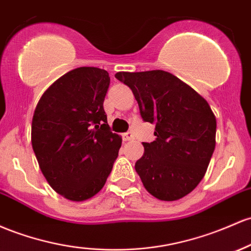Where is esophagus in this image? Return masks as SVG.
Returning a JSON list of instances; mask_svg holds the SVG:
<instances>
[{
	"label": "esophagus",
	"mask_w": 251,
	"mask_h": 251,
	"mask_svg": "<svg viewBox=\"0 0 251 251\" xmlns=\"http://www.w3.org/2000/svg\"><path fill=\"white\" fill-rule=\"evenodd\" d=\"M123 138H124V140H125V142H128V140L133 139L134 136H133V133H132V132H127V133L124 134Z\"/></svg>",
	"instance_id": "esophagus-1"
}]
</instances>
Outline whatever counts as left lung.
Wrapping results in <instances>:
<instances>
[{"label":"left lung","instance_id":"1","mask_svg":"<svg viewBox=\"0 0 251 251\" xmlns=\"http://www.w3.org/2000/svg\"><path fill=\"white\" fill-rule=\"evenodd\" d=\"M131 88L143 120L155 125L156 139L143 143L136 172L151 195L175 201L206 174L216 147L217 120L192 87L163 70L115 74Z\"/></svg>","mask_w":251,"mask_h":251}]
</instances>
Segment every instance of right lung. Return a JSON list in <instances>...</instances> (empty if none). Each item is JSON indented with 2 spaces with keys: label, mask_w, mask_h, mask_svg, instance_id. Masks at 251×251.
Returning <instances> with one entry per match:
<instances>
[{
  "label": "right lung",
  "mask_w": 251,
  "mask_h": 251,
  "mask_svg": "<svg viewBox=\"0 0 251 251\" xmlns=\"http://www.w3.org/2000/svg\"><path fill=\"white\" fill-rule=\"evenodd\" d=\"M103 69H74L41 95L32 119V148L50 186L71 201L98 194L111 174L121 137L107 123Z\"/></svg>",
  "instance_id": "1"
}]
</instances>
